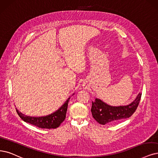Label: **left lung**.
<instances>
[{"label":"left lung","mask_w":158,"mask_h":158,"mask_svg":"<svg viewBox=\"0 0 158 158\" xmlns=\"http://www.w3.org/2000/svg\"><path fill=\"white\" fill-rule=\"evenodd\" d=\"M141 95V93H139L133 102L122 106H109L100 99L96 98L94 102H92L91 112L93 118L102 125L130 118L137 109Z\"/></svg>","instance_id":"1"}]
</instances>
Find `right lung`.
I'll return each instance as SVG.
<instances>
[{
  "label": "right lung",
  "mask_w": 158,
  "mask_h": 158,
  "mask_svg": "<svg viewBox=\"0 0 158 158\" xmlns=\"http://www.w3.org/2000/svg\"><path fill=\"white\" fill-rule=\"evenodd\" d=\"M69 98L62 106L56 110L55 112L52 113L44 116H27L21 113L16 109V111L19 116V117L26 122H28L32 125L36 126L40 128H46V129H55L60 125L62 122L66 118V114L67 112L68 105L69 101Z\"/></svg>",
  "instance_id": "obj_1"
}]
</instances>
